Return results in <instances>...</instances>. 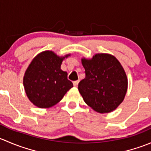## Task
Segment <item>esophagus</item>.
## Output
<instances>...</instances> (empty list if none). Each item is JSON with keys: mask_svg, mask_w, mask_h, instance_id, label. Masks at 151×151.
I'll return each mask as SVG.
<instances>
[{"mask_svg": "<svg viewBox=\"0 0 151 151\" xmlns=\"http://www.w3.org/2000/svg\"><path fill=\"white\" fill-rule=\"evenodd\" d=\"M73 84H74V87H77V85L79 84V80H76V81L73 82Z\"/></svg>", "mask_w": 151, "mask_h": 151, "instance_id": "esophagus-1", "label": "esophagus"}]
</instances>
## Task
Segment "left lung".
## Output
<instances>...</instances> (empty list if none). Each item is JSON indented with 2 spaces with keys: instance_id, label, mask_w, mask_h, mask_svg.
I'll return each mask as SVG.
<instances>
[{
  "instance_id": "1",
  "label": "left lung",
  "mask_w": 151,
  "mask_h": 151,
  "mask_svg": "<svg viewBox=\"0 0 151 151\" xmlns=\"http://www.w3.org/2000/svg\"><path fill=\"white\" fill-rule=\"evenodd\" d=\"M85 77L78 90L85 102L100 113L116 109L124 99L128 81L124 69L114 56L96 54L91 60L82 59Z\"/></svg>"
}]
</instances>
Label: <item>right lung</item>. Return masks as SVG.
<instances>
[{
	"label": "right lung",
	"mask_w": 151,
	"mask_h": 151,
	"mask_svg": "<svg viewBox=\"0 0 151 151\" xmlns=\"http://www.w3.org/2000/svg\"><path fill=\"white\" fill-rule=\"evenodd\" d=\"M63 58L52 51L42 52L27 68L24 88L29 100L38 107L47 108L56 104L73 87L67 78L66 71L60 69Z\"/></svg>",
	"instance_id": "obj_1"
}]
</instances>
